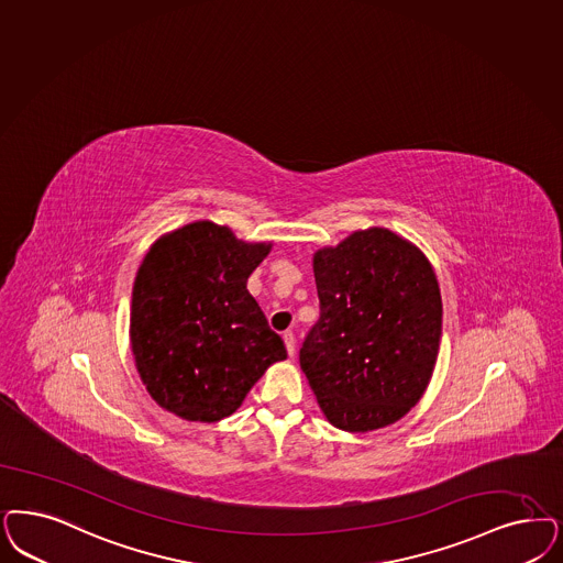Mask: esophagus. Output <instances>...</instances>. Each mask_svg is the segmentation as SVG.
<instances>
[{"instance_id": "1", "label": "esophagus", "mask_w": 563, "mask_h": 563, "mask_svg": "<svg viewBox=\"0 0 563 563\" xmlns=\"http://www.w3.org/2000/svg\"><path fill=\"white\" fill-rule=\"evenodd\" d=\"M283 339H285V345H287V351H289V355H295V334H292V330H285L283 332Z\"/></svg>"}]
</instances>
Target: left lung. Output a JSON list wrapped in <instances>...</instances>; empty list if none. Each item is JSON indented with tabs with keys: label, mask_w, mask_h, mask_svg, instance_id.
<instances>
[{
	"label": "left lung",
	"mask_w": 563,
	"mask_h": 563,
	"mask_svg": "<svg viewBox=\"0 0 563 563\" xmlns=\"http://www.w3.org/2000/svg\"><path fill=\"white\" fill-rule=\"evenodd\" d=\"M320 318L299 364L332 427L368 432L401 420L439 355L443 303L427 255L388 229L313 253Z\"/></svg>",
	"instance_id": "obj_1"
}]
</instances>
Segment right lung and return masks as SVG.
I'll return each instance as SVG.
<instances>
[{
    "mask_svg": "<svg viewBox=\"0 0 563 563\" xmlns=\"http://www.w3.org/2000/svg\"><path fill=\"white\" fill-rule=\"evenodd\" d=\"M271 250L210 220L185 224L150 247L133 285L131 350L159 408L189 422H218L287 357L247 291L250 274Z\"/></svg>",
    "mask_w": 563,
    "mask_h": 563,
    "instance_id": "obj_1",
    "label": "right lung"
}]
</instances>
